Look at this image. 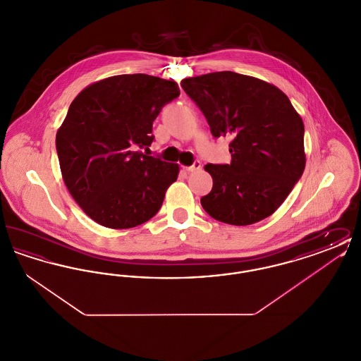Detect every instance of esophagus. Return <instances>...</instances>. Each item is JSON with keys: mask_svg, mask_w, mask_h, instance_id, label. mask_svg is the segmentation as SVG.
<instances>
[{"mask_svg": "<svg viewBox=\"0 0 361 361\" xmlns=\"http://www.w3.org/2000/svg\"><path fill=\"white\" fill-rule=\"evenodd\" d=\"M202 169V164L199 162V161H196L192 166H187L185 168V171L189 173L197 172V171H200Z\"/></svg>", "mask_w": 361, "mask_h": 361, "instance_id": "obj_1", "label": "esophagus"}]
</instances>
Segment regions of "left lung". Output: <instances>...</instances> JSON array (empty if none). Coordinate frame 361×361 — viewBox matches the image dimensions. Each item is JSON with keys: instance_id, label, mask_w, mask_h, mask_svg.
<instances>
[{"instance_id": "8db88e82", "label": "left lung", "mask_w": 361, "mask_h": 361, "mask_svg": "<svg viewBox=\"0 0 361 361\" xmlns=\"http://www.w3.org/2000/svg\"><path fill=\"white\" fill-rule=\"evenodd\" d=\"M215 137H231L230 165L208 164L212 189L200 203L234 226L271 216L306 166L305 124L290 99L256 77L216 71L181 81Z\"/></svg>"}]
</instances>
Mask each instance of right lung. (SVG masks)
I'll return each mask as SVG.
<instances>
[{
	"label": "right lung",
	"instance_id": "right-lung-1",
	"mask_svg": "<svg viewBox=\"0 0 361 361\" xmlns=\"http://www.w3.org/2000/svg\"><path fill=\"white\" fill-rule=\"evenodd\" d=\"M178 94L174 81L121 74L86 86L70 104L55 139L59 166L70 195L96 224L131 228L162 206L180 166L137 149L152 145L153 121Z\"/></svg>",
	"mask_w": 361,
	"mask_h": 361
}]
</instances>
